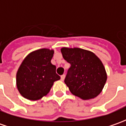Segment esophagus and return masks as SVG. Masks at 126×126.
Wrapping results in <instances>:
<instances>
[{
  "label": "esophagus",
  "instance_id": "34e87169",
  "mask_svg": "<svg viewBox=\"0 0 126 126\" xmlns=\"http://www.w3.org/2000/svg\"><path fill=\"white\" fill-rule=\"evenodd\" d=\"M65 74L61 75V81H63V80L65 79Z\"/></svg>",
  "mask_w": 126,
  "mask_h": 126
}]
</instances>
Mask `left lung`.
<instances>
[{
	"instance_id": "1",
	"label": "left lung",
	"mask_w": 126,
	"mask_h": 126,
	"mask_svg": "<svg viewBox=\"0 0 126 126\" xmlns=\"http://www.w3.org/2000/svg\"><path fill=\"white\" fill-rule=\"evenodd\" d=\"M61 51L71 65L64 81L72 94L84 100L99 95L107 80L101 60L93 52L81 48L63 47Z\"/></svg>"
}]
</instances>
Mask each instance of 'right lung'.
Masks as SVG:
<instances>
[{
	"instance_id": "add662e5",
	"label": "right lung",
	"mask_w": 126,
	"mask_h": 126,
	"mask_svg": "<svg viewBox=\"0 0 126 126\" xmlns=\"http://www.w3.org/2000/svg\"><path fill=\"white\" fill-rule=\"evenodd\" d=\"M53 50L41 49L31 52L23 60L16 74V85L20 94L29 100H38L59 80L56 66L51 63Z\"/></svg>"
}]
</instances>
